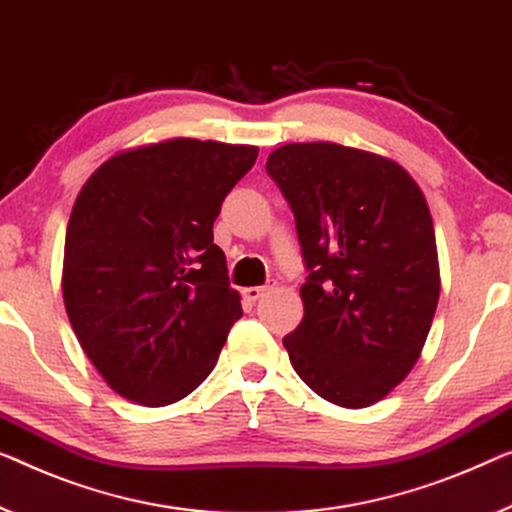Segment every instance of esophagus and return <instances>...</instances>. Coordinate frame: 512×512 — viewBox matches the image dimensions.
I'll list each match as a JSON object with an SVG mask.
<instances>
[{
  "mask_svg": "<svg viewBox=\"0 0 512 512\" xmlns=\"http://www.w3.org/2000/svg\"><path fill=\"white\" fill-rule=\"evenodd\" d=\"M269 289H273V285H262V287H246L243 289V299L255 303L257 299H262V296L269 292Z\"/></svg>",
  "mask_w": 512,
  "mask_h": 512,
  "instance_id": "34e87169",
  "label": "esophagus"
}]
</instances>
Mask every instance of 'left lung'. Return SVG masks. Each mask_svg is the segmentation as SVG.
Wrapping results in <instances>:
<instances>
[{"instance_id":"8db88e82","label":"left lung","mask_w":512,"mask_h":512,"mask_svg":"<svg viewBox=\"0 0 512 512\" xmlns=\"http://www.w3.org/2000/svg\"><path fill=\"white\" fill-rule=\"evenodd\" d=\"M266 172L296 218L308 278L282 338L296 375L338 407L384 400L421 358L439 301L423 190L395 160L335 142L271 151Z\"/></svg>"}]
</instances>
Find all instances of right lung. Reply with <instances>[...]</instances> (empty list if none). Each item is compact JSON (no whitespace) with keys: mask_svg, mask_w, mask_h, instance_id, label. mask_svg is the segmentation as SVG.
<instances>
[{"mask_svg":"<svg viewBox=\"0 0 512 512\" xmlns=\"http://www.w3.org/2000/svg\"><path fill=\"white\" fill-rule=\"evenodd\" d=\"M257 147L193 137L105 160L66 227V315L112 391L144 407L193 393L243 315L213 220Z\"/></svg>","mask_w":512,"mask_h":512,"instance_id":"obj_1","label":"right lung"}]
</instances>
